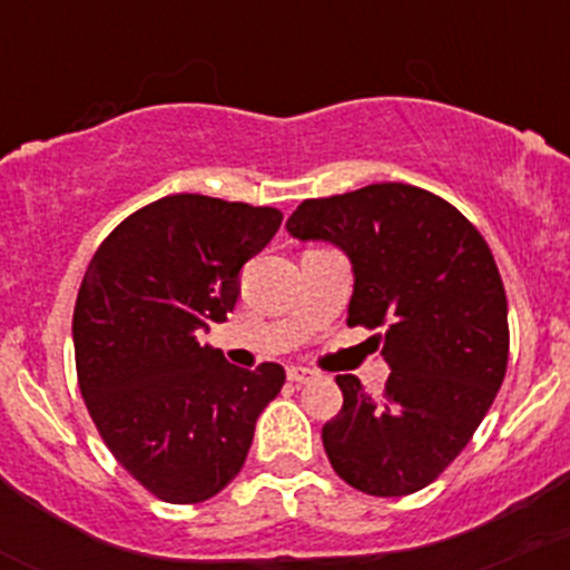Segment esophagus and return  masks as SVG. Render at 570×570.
<instances>
[{"instance_id":"obj_1","label":"esophagus","mask_w":570,"mask_h":570,"mask_svg":"<svg viewBox=\"0 0 570 570\" xmlns=\"http://www.w3.org/2000/svg\"><path fill=\"white\" fill-rule=\"evenodd\" d=\"M315 379H318V373L309 371V367H298V365L287 367V381H293V384H309V381Z\"/></svg>"}]
</instances>
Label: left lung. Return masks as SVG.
<instances>
[{"label":"left lung","instance_id":"left-lung-1","mask_svg":"<svg viewBox=\"0 0 570 570\" xmlns=\"http://www.w3.org/2000/svg\"><path fill=\"white\" fill-rule=\"evenodd\" d=\"M285 230L337 246L354 274L348 326H384V392L337 375L343 409L321 433L334 472L373 497L425 489L466 448L508 367L489 244L448 199L409 184L304 199Z\"/></svg>","mask_w":570,"mask_h":570}]
</instances>
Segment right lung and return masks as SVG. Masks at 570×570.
I'll return each instance as SVG.
<instances>
[{"label":"right lung","mask_w":570,"mask_h":570,"mask_svg":"<svg viewBox=\"0 0 570 570\" xmlns=\"http://www.w3.org/2000/svg\"><path fill=\"white\" fill-rule=\"evenodd\" d=\"M277 208L203 195L145 205L109 233L73 309L79 390L117 461L158 500L219 494L249 453L285 371L236 367L199 343L242 296V268L279 230Z\"/></svg>","instance_id":"add662e5"}]
</instances>
